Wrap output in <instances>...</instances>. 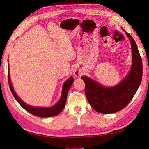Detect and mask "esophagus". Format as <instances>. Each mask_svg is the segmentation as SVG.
<instances>
[{
  "mask_svg": "<svg viewBox=\"0 0 149 149\" xmlns=\"http://www.w3.org/2000/svg\"><path fill=\"white\" fill-rule=\"evenodd\" d=\"M74 75H75L76 77H79V76H81V75L82 72H81L79 70L75 69V70H74Z\"/></svg>",
  "mask_w": 149,
  "mask_h": 149,
  "instance_id": "esophagus-1",
  "label": "esophagus"
}]
</instances>
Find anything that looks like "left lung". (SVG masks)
Segmentation results:
<instances>
[{
    "label": "left lung",
    "instance_id": "left-lung-1",
    "mask_svg": "<svg viewBox=\"0 0 149 149\" xmlns=\"http://www.w3.org/2000/svg\"><path fill=\"white\" fill-rule=\"evenodd\" d=\"M132 50V65L129 74L119 84L106 87L87 76L81 79L85 84V93L93 108L101 114H113L124 108L134 97L141 83L142 60L137 44L128 33Z\"/></svg>",
    "mask_w": 149,
    "mask_h": 149
}]
</instances>
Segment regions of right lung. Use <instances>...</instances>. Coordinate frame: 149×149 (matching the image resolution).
<instances>
[{
  "label": "right lung",
  "mask_w": 149,
  "mask_h": 149,
  "mask_svg": "<svg viewBox=\"0 0 149 149\" xmlns=\"http://www.w3.org/2000/svg\"><path fill=\"white\" fill-rule=\"evenodd\" d=\"M8 84H9L10 89L12 95H13V96L17 101V102H18L25 110H27L28 112L31 113V114L36 116H38V117H41V118L54 116L58 115L60 113L62 112V110L64 109V108L65 107V102H66L68 93L70 88L71 87L72 84H73V81H74V78L72 77H70L69 79H67L66 81L64 83V84L63 85V87H62L61 98H60L59 101L56 104L54 105L53 107H51L49 108H40V107L37 108V107H31V106L26 104V103L22 101V100L19 99L18 96H17L16 93V92L14 91L13 87H12V85L10 77L9 66L8 68Z\"/></svg>",
  "instance_id": "obj_1"
}]
</instances>
